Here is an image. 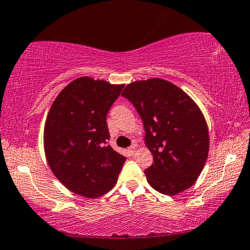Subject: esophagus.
<instances>
[{"label":"esophagus","mask_w":250,"mask_h":250,"mask_svg":"<svg viewBox=\"0 0 250 250\" xmlns=\"http://www.w3.org/2000/svg\"><path fill=\"white\" fill-rule=\"evenodd\" d=\"M135 153H136V146H131L126 149V154H128V156L130 157L135 156Z\"/></svg>","instance_id":"1"}]
</instances>
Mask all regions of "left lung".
<instances>
[{
    "label": "left lung",
    "instance_id": "8db88e82",
    "mask_svg": "<svg viewBox=\"0 0 250 250\" xmlns=\"http://www.w3.org/2000/svg\"><path fill=\"white\" fill-rule=\"evenodd\" d=\"M122 96L133 104L145 128V144L153 154V164L145 170L150 187L168 196L190 188L209 148L208 128L198 105L160 78L129 83Z\"/></svg>",
    "mask_w": 250,
    "mask_h": 250
}]
</instances>
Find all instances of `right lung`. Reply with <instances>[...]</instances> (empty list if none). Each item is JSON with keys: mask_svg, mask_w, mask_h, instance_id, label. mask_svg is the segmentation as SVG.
I'll return each instance as SVG.
<instances>
[{"mask_svg": "<svg viewBox=\"0 0 250 250\" xmlns=\"http://www.w3.org/2000/svg\"><path fill=\"white\" fill-rule=\"evenodd\" d=\"M125 85L80 77L52 104L44 126V150L56 178L70 191L96 198L114 187L125 157L107 144V112Z\"/></svg>", "mask_w": 250, "mask_h": 250, "instance_id": "right-lung-1", "label": "right lung"}]
</instances>
